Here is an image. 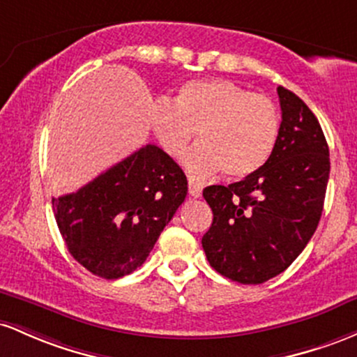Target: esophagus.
<instances>
[{"mask_svg": "<svg viewBox=\"0 0 357 357\" xmlns=\"http://www.w3.org/2000/svg\"><path fill=\"white\" fill-rule=\"evenodd\" d=\"M189 194H190V197H194V199L200 197V194H202V187L195 182H189Z\"/></svg>", "mask_w": 357, "mask_h": 357, "instance_id": "34e87169", "label": "esophagus"}]
</instances>
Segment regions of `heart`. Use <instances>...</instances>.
Returning a JSON list of instances; mask_svg holds the SVG:
<instances>
[{
    "mask_svg": "<svg viewBox=\"0 0 357 357\" xmlns=\"http://www.w3.org/2000/svg\"><path fill=\"white\" fill-rule=\"evenodd\" d=\"M150 125L160 146L180 158L199 131L200 143L183 158L194 180L219 170L229 178L255 174L270 158L280 133L275 102L227 79L190 81L180 87L175 102L157 99Z\"/></svg>",
    "mask_w": 357,
    "mask_h": 357,
    "instance_id": "heart-1",
    "label": "heart"
}]
</instances>
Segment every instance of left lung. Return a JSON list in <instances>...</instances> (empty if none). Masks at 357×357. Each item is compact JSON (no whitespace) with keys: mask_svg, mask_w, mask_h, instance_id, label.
I'll use <instances>...</instances> for the list:
<instances>
[{"mask_svg":"<svg viewBox=\"0 0 357 357\" xmlns=\"http://www.w3.org/2000/svg\"><path fill=\"white\" fill-rule=\"evenodd\" d=\"M282 123L270 158L231 185L202 192L212 224L204 234L207 261L243 285H258L285 271L317 229L331 160L315 114L280 86Z\"/></svg>","mask_w":357,"mask_h":357,"instance_id":"left-lung-1","label":"left lung"}]
</instances>
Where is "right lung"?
Returning <instances> with one entry per match:
<instances>
[{"label": "right lung", "mask_w": 357, "mask_h": 357, "mask_svg": "<svg viewBox=\"0 0 357 357\" xmlns=\"http://www.w3.org/2000/svg\"><path fill=\"white\" fill-rule=\"evenodd\" d=\"M185 195L182 168L162 148L146 145L52 204L75 261L92 275L116 280L145 263Z\"/></svg>", "instance_id": "obj_1"}]
</instances>
